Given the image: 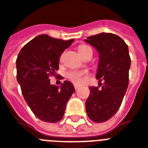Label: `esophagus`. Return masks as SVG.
Masks as SVG:
<instances>
[{
	"label": "esophagus",
	"mask_w": 148,
	"mask_h": 148,
	"mask_svg": "<svg viewBox=\"0 0 148 148\" xmlns=\"http://www.w3.org/2000/svg\"><path fill=\"white\" fill-rule=\"evenodd\" d=\"M74 89H76V90H77V89H79V86H77V85H74Z\"/></svg>",
	"instance_id": "34e87169"
}]
</instances>
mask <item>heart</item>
Wrapping results in <instances>:
<instances>
[{"label": "heart", "mask_w": 148, "mask_h": 148, "mask_svg": "<svg viewBox=\"0 0 148 148\" xmlns=\"http://www.w3.org/2000/svg\"><path fill=\"white\" fill-rule=\"evenodd\" d=\"M78 52L80 54L82 57L85 58L89 55L92 56V50L89 46L84 45L82 44L78 47ZM86 74V71H71L68 73L67 77H68L73 83L76 84H82V82L84 80V76Z\"/></svg>", "instance_id": "obj_1"}]
</instances>
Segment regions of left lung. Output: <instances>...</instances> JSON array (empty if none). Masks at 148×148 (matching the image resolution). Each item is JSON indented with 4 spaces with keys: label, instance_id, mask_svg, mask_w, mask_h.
<instances>
[{
    "label": "left lung",
    "instance_id": "8db88e82",
    "mask_svg": "<svg viewBox=\"0 0 148 148\" xmlns=\"http://www.w3.org/2000/svg\"><path fill=\"white\" fill-rule=\"evenodd\" d=\"M85 42L99 53L96 79L105 83L89 86L86 110L93 122L103 123L111 118L120 108L129 85L131 64L129 48L123 40L111 33H100L88 37Z\"/></svg>",
    "mask_w": 148,
    "mask_h": 148
}]
</instances>
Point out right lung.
<instances>
[{
  "instance_id": "obj_1",
  "label": "right lung",
  "mask_w": 148,
  "mask_h": 148,
  "mask_svg": "<svg viewBox=\"0 0 148 148\" xmlns=\"http://www.w3.org/2000/svg\"><path fill=\"white\" fill-rule=\"evenodd\" d=\"M74 40L40 34L26 43L17 57L16 77L23 97L34 115L44 122L60 121L75 91L71 82L65 80L59 87L51 85L49 79L59 69L62 53Z\"/></svg>"
}]
</instances>
